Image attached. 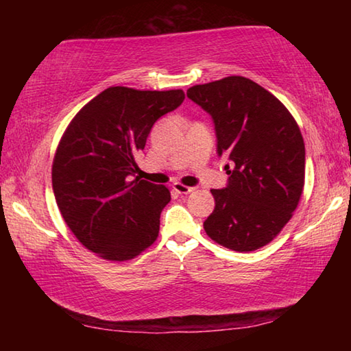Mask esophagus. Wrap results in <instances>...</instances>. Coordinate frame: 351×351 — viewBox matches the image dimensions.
I'll use <instances>...</instances> for the list:
<instances>
[{"instance_id":"obj_1","label":"esophagus","mask_w":351,"mask_h":351,"mask_svg":"<svg viewBox=\"0 0 351 351\" xmlns=\"http://www.w3.org/2000/svg\"><path fill=\"white\" fill-rule=\"evenodd\" d=\"M173 190L178 193H181V195H187V193H192L195 187H189V186H184V184H181V182H175Z\"/></svg>"}]
</instances>
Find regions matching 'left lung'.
Instances as JSON below:
<instances>
[{"mask_svg":"<svg viewBox=\"0 0 351 351\" xmlns=\"http://www.w3.org/2000/svg\"><path fill=\"white\" fill-rule=\"evenodd\" d=\"M209 112L218 156L228 154V186L212 189L215 209L204 221L213 241L239 252L268 245L285 228L304 192L305 144L285 105L258 83L224 77L187 90Z\"/></svg>","mask_w":351,"mask_h":351,"instance_id":"obj_1","label":"left lung"}]
</instances>
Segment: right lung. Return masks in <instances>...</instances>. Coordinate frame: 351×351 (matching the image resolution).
I'll return each instance as SVG.
<instances>
[{
    "label": "right lung",
    "mask_w": 351,
    "mask_h": 351,
    "mask_svg": "<svg viewBox=\"0 0 351 351\" xmlns=\"http://www.w3.org/2000/svg\"><path fill=\"white\" fill-rule=\"evenodd\" d=\"M182 100V90L111 86L63 133L52 162L57 206L77 240L99 257L132 260L158 239L169 189L132 176L154 122Z\"/></svg>",
    "instance_id": "add662e5"
}]
</instances>
